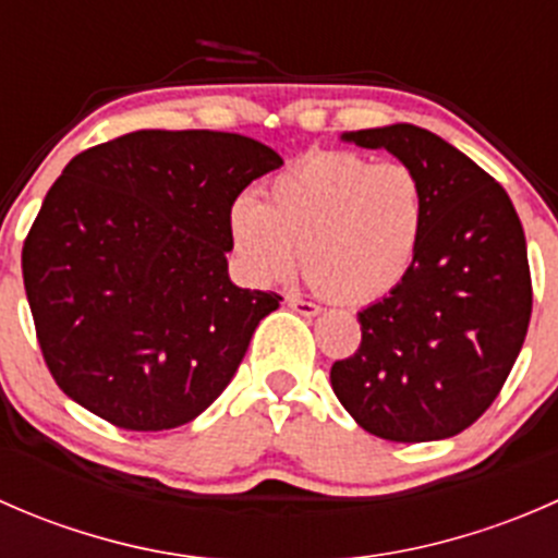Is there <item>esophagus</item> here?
I'll list each match as a JSON object with an SVG mask.
<instances>
[{
  "label": "esophagus",
  "mask_w": 558,
  "mask_h": 558,
  "mask_svg": "<svg viewBox=\"0 0 558 558\" xmlns=\"http://www.w3.org/2000/svg\"><path fill=\"white\" fill-rule=\"evenodd\" d=\"M286 305L300 315H318L320 313V307L315 305V302L302 300V296H289V300H286Z\"/></svg>",
  "instance_id": "obj_1"
}]
</instances>
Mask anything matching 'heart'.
Returning <instances> with one entry per match:
<instances>
[{
	"instance_id": "obj_1",
	"label": "heart",
	"mask_w": 558,
	"mask_h": 558,
	"mask_svg": "<svg viewBox=\"0 0 558 558\" xmlns=\"http://www.w3.org/2000/svg\"><path fill=\"white\" fill-rule=\"evenodd\" d=\"M424 216V185L413 167L313 150L272 178L267 202L247 194L232 202L229 238L253 286L280 283L305 256L320 291L342 302H369L410 272Z\"/></svg>"
}]
</instances>
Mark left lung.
Here are the masks:
<instances>
[{
    "instance_id": "left-lung-1",
    "label": "left lung",
    "mask_w": 558,
    "mask_h": 558,
    "mask_svg": "<svg viewBox=\"0 0 558 558\" xmlns=\"http://www.w3.org/2000/svg\"><path fill=\"white\" fill-rule=\"evenodd\" d=\"M421 178L424 238L402 283L359 313L362 345L331 388L369 435L446 440L475 424L519 359L532 315L526 240L508 191L413 123L342 134Z\"/></svg>"
}]
</instances>
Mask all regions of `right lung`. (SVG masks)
Segmentation results:
<instances>
[{
  "mask_svg": "<svg viewBox=\"0 0 558 558\" xmlns=\"http://www.w3.org/2000/svg\"><path fill=\"white\" fill-rule=\"evenodd\" d=\"M283 165L229 132H143L77 154L26 234V300L61 391L132 432L210 408L275 291L229 280V207Z\"/></svg>",
  "mask_w": 558,
  "mask_h": 558,
  "instance_id": "1",
  "label": "right lung"
}]
</instances>
